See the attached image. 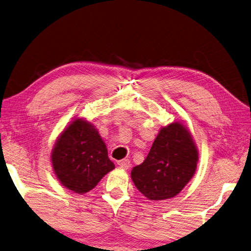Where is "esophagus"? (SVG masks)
<instances>
[{"instance_id": "obj_1", "label": "esophagus", "mask_w": 251, "mask_h": 251, "mask_svg": "<svg viewBox=\"0 0 251 251\" xmlns=\"http://www.w3.org/2000/svg\"><path fill=\"white\" fill-rule=\"evenodd\" d=\"M118 166L120 167V168H124V169H127L129 168L130 166H131V163H130V160H127V159H122V160H119L118 162Z\"/></svg>"}]
</instances>
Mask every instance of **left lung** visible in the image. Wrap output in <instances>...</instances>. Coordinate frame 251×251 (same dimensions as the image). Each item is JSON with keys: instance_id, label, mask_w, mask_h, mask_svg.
Here are the masks:
<instances>
[{"instance_id": "obj_1", "label": "left lung", "mask_w": 251, "mask_h": 251, "mask_svg": "<svg viewBox=\"0 0 251 251\" xmlns=\"http://www.w3.org/2000/svg\"><path fill=\"white\" fill-rule=\"evenodd\" d=\"M199 152L190 130L182 121L162 126L146 159L132 169L131 178L150 201L176 197L197 169Z\"/></svg>"}]
</instances>
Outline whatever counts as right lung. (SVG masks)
<instances>
[{
  "label": "right lung",
  "instance_id": "1",
  "mask_svg": "<svg viewBox=\"0 0 251 251\" xmlns=\"http://www.w3.org/2000/svg\"><path fill=\"white\" fill-rule=\"evenodd\" d=\"M50 161L61 185L76 194L93 190L115 169L99 131L83 118H75L58 135Z\"/></svg>",
  "mask_w": 251,
  "mask_h": 251
}]
</instances>
